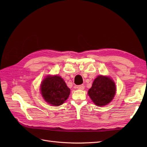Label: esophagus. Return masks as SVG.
Wrapping results in <instances>:
<instances>
[{"mask_svg": "<svg viewBox=\"0 0 147 147\" xmlns=\"http://www.w3.org/2000/svg\"><path fill=\"white\" fill-rule=\"evenodd\" d=\"M77 88L78 89V90H83L84 89V84H81V85H78L77 86Z\"/></svg>", "mask_w": 147, "mask_h": 147, "instance_id": "1", "label": "esophagus"}]
</instances>
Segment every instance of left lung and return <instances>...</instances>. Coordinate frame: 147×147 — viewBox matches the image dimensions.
Instances as JSON below:
<instances>
[{
  "label": "left lung",
  "mask_w": 147,
  "mask_h": 147,
  "mask_svg": "<svg viewBox=\"0 0 147 147\" xmlns=\"http://www.w3.org/2000/svg\"><path fill=\"white\" fill-rule=\"evenodd\" d=\"M88 93L94 104L102 107L112 100L116 93V86L112 78L99 75L93 82Z\"/></svg>",
  "instance_id": "1"
}]
</instances>
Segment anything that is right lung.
I'll list each match as a JSON object with an SVG mask.
<instances>
[{"label":"right lung","instance_id":"add662e5","mask_svg":"<svg viewBox=\"0 0 147 147\" xmlns=\"http://www.w3.org/2000/svg\"><path fill=\"white\" fill-rule=\"evenodd\" d=\"M43 98L49 104L59 106L67 99L70 90L60 76L48 75L40 85Z\"/></svg>","mask_w":147,"mask_h":147}]
</instances>
